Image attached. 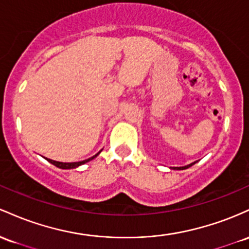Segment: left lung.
I'll list each match as a JSON object with an SVG mask.
<instances>
[{
	"label": "left lung",
	"instance_id": "1",
	"mask_svg": "<svg viewBox=\"0 0 249 249\" xmlns=\"http://www.w3.org/2000/svg\"><path fill=\"white\" fill-rule=\"evenodd\" d=\"M195 163H196V161H195V162H193V163H191V164H187V166H183V167H174V168H173V169H178V170L187 169V168H189V167H192L193 164H195Z\"/></svg>",
	"mask_w": 249,
	"mask_h": 249
}]
</instances>
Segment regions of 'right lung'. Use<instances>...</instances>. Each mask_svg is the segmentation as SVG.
<instances>
[{"mask_svg":"<svg viewBox=\"0 0 249 249\" xmlns=\"http://www.w3.org/2000/svg\"><path fill=\"white\" fill-rule=\"evenodd\" d=\"M100 153H101V150H100V152L97 153V154H95L94 156H91V158L87 159V160L79 161V162H58V161L50 160V159H47V160H48L50 163H53V164H54V166H56V167H58V168H61V169H72V168H76V167L81 166V164L86 163V162H89L90 160H93V159L96 158V156L99 155Z\"/></svg>","mask_w":249,"mask_h":249,"instance_id":"1","label":"right lung"}]
</instances>
